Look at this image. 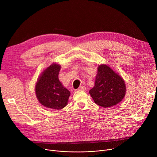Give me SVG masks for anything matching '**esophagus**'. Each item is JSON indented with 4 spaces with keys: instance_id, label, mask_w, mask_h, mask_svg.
<instances>
[{
    "instance_id": "obj_1",
    "label": "esophagus",
    "mask_w": 157,
    "mask_h": 157,
    "mask_svg": "<svg viewBox=\"0 0 157 157\" xmlns=\"http://www.w3.org/2000/svg\"><path fill=\"white\" fill-rule=\"evenodd\" d=\"M79 91H86V87L85 86H80V87H79V88L78 89Z\"/></svg>"
}]
</instances>
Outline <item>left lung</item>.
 Returning a JSON list of instances; mask_svg holds the SVG:
<instances>
[{
    "instance_id": "1",
    "label": "left lung",
    "mask_w": 157,
    "mask_h": 157,
    "mask_svg": "<svg viewBox=\"0 0 157 157\" xmlns=\"http://www.w3.org/2000/svg\"><path fill=\"white\" fill-rule=\"evenodd\" d=\"M125 92L124 79L108 66L99 65L95 86L89 91L95 103L105 108L113 106L124 99Z\"/></svg>"
}]
</instances>
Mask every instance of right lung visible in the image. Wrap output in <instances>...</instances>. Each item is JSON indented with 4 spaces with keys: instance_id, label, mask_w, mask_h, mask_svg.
I'll return each mask as SVG.
<instances>
[{
    "instance_id": "right-lung-1",
    "label": "right lung",
    "mask_w": 157,
    "mask_h": 157,
    "mask_svg": "<svg viewBox=\"0 0 157 157\" xmlns=\"http://www.w3.org/2000/svg\"><path fill=\"white\" fill-rule=\"evenodd\" d=\"M59 65H50L43 72L35 86L36 96L39 102L44 107L56 110L66 105L70 96V92L59 81Z\"/></svg>"
}]
</instances>
